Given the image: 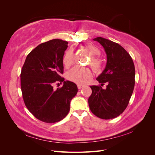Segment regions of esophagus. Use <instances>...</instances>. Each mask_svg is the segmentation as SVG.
<instances>
[{"instance_id": "1", "label": "esophagus", "mask_w": 155, "mask_h": 155, "mask_svg": "<svg viewBox=\"0 0 155 155\" xmlns=\"http://www.w3.org/2000/svg\"><path fill=\"white\" fill-rule=\"evenodd\" d=\"M84 87V85H78V88H79V89H81V88H83Z\"/></svg>"}]
</instances>
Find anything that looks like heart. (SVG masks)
I'll use <instances>...</instances> for the list:
<instances>
[{
	"label": "heart",
	"instance_id": "obj_1",
	"mask_svg": "<svg viewBox=\"0 0 155 155\" xmlns=\"http://www.w3.org/2000/svg\"><path fill=\"white\" fill-rule=\"evenodd\" d=\"M85 48L87 50L89 53L93 57L91 58V65L92 68L98 70L100 68V61L97 58L100 55V51L96 46L88 45L85 46ZM63 64L66 67H69L74 62V55L72 50H68L65 54L63 58ZM91 70L87 68H83L80 67H74L68 72V77L70 80L78 84H83L87 79L91 77Z\"/></svg>",
	"mask_w": 155,
	"mask_h": 155
}]
</instances>
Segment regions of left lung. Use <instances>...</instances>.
<instances>
[{
	"instance_id": "obj_1",
	"label": "left lung",
	"mask_w": 155,
	"mask_h": 155,
	"mask_svg": "<svg viewBox=\"0 0 155 155\" xmlns=\"http://www.w3.org/2000/svg\"><path fill=\"white\" fill-rule=\"evenodd\" d=\"M107 54L106 67L96 78L101 83H107L106 89L91 86L92 94L88 102L92 113L104 120L116 118L125 110L133 92L135 68L130 55L121 46L114 42L96 37Z\"/></svg>"
}]
</instances>
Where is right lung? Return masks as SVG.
Masks as SVG:
<instances>
[{
    "label": "right lung",
    "mask_w": 155,
    "mask_h": 155,
    "mask_svg": "<svg viewBox=\"0 0 155 155\" xmlns=\"http://www.w3.org/2000/svg\"><path fill=\"white\" fill-rule=\"evenodd\" d=\"M68 43L56 39L38 45L27 55L21 70V87L25 105L43 122L63 120L78 92L76 84L64 81L60 76L63 73V59ZM57 81L63 82L64 85L55 90L53 85Z\"/></svg>",
    "instance_id": "add662e5"
}]
</instances>
